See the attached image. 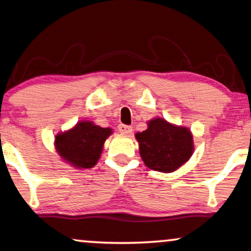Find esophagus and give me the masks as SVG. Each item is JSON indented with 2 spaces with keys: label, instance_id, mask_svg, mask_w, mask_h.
Instances as JSON below:
<instances>
[{
  "label": "esophagus",
  "instance_id": "obj_1",
  "mask_svg": "<svg viewBox=\"0 0 251 251\" xmlns=\"http://www.w3.org/2000/svg\"><path fill=\"white\" fill-rule=\"evenodd\" d=\"M118 130H119V133L123 134V135H129V134H132V132H133V127L122 124V125L118 126Z\"/></svg>",
  "mask_w": 251,
  "mask_h": 251
}]
</instances>
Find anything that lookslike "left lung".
<instances>
[{
  "mask_svg": "<svg viewBox=\"0 0 251 251\" xmlns=\"http://www.w3.org/2000/svg\"><path fill=\"white\" fill-rule=\"evenodd\" d=\"M138 150L147 168L162 173H172L188 162L194 152L192 132L184 126L155 117L147 128L135 134Z\"/></svg>",
  "mask_w": 251,
  "mask_h": 251,
  "instance_id": "obj_1",
  "label": "left lung"
}]
</instances>
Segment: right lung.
<instances>
[{
    "label": "right lung",
    "instance_id": "right-lung-1",
    "mask_svg": "<svg viewBox=\"0 0 251 251\" xmlns=\"http://www.w3.org/2000/svg\"><path fill=\"white\" fill-rule=\"evenodd\" d=\"M111 134L113 129L109 127H100L83 119L55 135V152L63 162L75 169H91L100 158L105 142Z\"/></svg>",
    "mask_w": 251,
    "mask_h": 251
}]
</instances>
